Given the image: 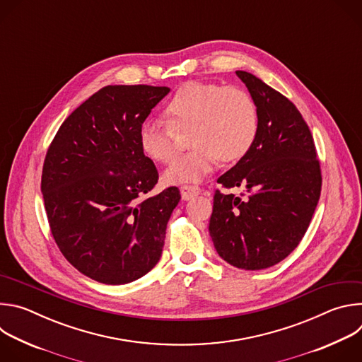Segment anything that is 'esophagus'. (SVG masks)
<instances>
[{
	"label": "esophagus",
	"instance_id": "1",
	"mask_svg": "<svg viewBox=\"0 0 362 362\" xmlns=\"http://www.w3.org/2000/svg\"><path fill=\"white\" fill-rule=\"evenodd\" d=\"M200 193V187L192 186V185H185L180 187V196L183 200H189L193 196H197Z\"/></svg>",
	"mask_w": 362,
	"mask_h": 362
}]
</instances>
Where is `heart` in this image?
I'll use <instances>...</instances> for the list:
<instances>
[{"label": "heart", "mask_w": 362, "mask_h": 362, "mask_svg": "<svg viewBox=\"0 0 362 362\" xmlns=\"http://www.w3.org/2000/svg\"><path fill=\"white\" fill-rule=\"evenodd\" d=\"M170 123L150 117L140 123L139 146L154 162L170 163L179 154L176 130L192 129V151L166 172L168 183H196L208 176L219 159L233 163L245 158L259 132V115L253 98L239 87L190 81L168 103Z\"/></svg>", "instance_id": "heart-1"}]
</instances>
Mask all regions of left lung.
I'll use <instances>...</instances> for the list:
<instances>
[{
    "instance_id": "1",
    "label": "left lung",
    "mask_w": 362,
    "mask_h": 362,
    "mask_svg": "<svg viewBox=\"0 0 362 362\" xmlns=\"http://www.w3.org/2000/svg\"><path fill=\"white\" fill-rule=\"evenodd\" d=\"M259 115V132L246 154L218 179L245 187L246 199L216 190L209 233L223 261L245 271L267 269L303 238L321 194L314 139L293 103L261 78L236 71Z\"/></svg>"
}]
</instances>
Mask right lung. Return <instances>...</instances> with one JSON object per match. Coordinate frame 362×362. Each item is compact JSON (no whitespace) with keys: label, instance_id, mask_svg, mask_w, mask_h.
<instances>
[{"label":"right lung","instance_id":"obj_1","mask_svg":"<svg viewBox=\"0 0 362 362\" xmlns=\"http://www.w3.org/2000/svg\"><path fill=\"white\" fill-rule=\"evenodd\" d=\"M169 87L106 86L60 126L48 147L41 193L51 233L86 276L123 285L146 275L162 256L177 187L146 196L156 166L137 132Z\"/></svg>","mask_w":362,"mask_h":362}]
</instances>
